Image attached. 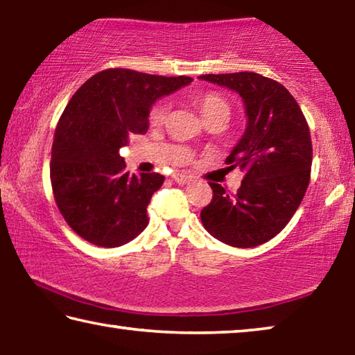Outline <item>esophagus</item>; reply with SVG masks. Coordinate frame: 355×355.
I'll return each mask as SVG.
<instances>
[{"mask_svg":"<svg viewBox=\"0 0 355 355\" xmlns=\"http://www.w3.org/2000/svg\"><path fill=\"white\" fill-rule=\"evenodd\" d=\"M172 178L175 180V182H177L178 184H186V183L192 182V178L188 177V175H184V173H173Z\"/></svg>","mask_w":355,"mask_h":355,"instance_id":"esophagus-1","label":"esophagus"}]
</instances>
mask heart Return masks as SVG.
<instances>
[{
	"label": "heart",
	"mask_w": 355,
	"mask_h": 355,
	"mask_svg": "<svg viewBox=\"0 0 355 355\" xmlns=\"http://www.w3.org/2000/svg\"><path fill=\"white\" fill-rule=\"evenodd\" d=\"M197 107H199L202 117L205 119L207 123L213 122V120H224V122H227L228 117H230V105H228V101L222 95L216 92H207L200 95L197 98ZM167 110H169L167 101H156L150 107L148 122L152 125H161L166 120Z\"/></svg>",
	"instance_id": "1"
}]
</instances>
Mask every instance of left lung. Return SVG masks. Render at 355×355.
<instances>
[{"instance_id":"left-lung-1","label":"left lung","mask_w":355,"mask_h":355,"mask_svg":"<svg viewBox=\"0 0 355 355\" xmlns=\"http://www.w3.org/2000/svg\"><path fill=\"white\" fill-rule=\"evenodd\" d=\"M239 94L248 127L227 156L228 169L244 171L241 188L228 194L209 183L213 199L200 211L209 235L233 248H255L284 230L310 183V130L302 111L280 83L254 71L202 75Z\"/></svg>"}]
</instances>
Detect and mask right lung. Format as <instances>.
<instances>
[{
	"label": "right lung",
	"instance_id": "add662e5",
	"mask_svg": "<svg viewBox=\"0 0 355 355\" xmlns=\"http://www.w3.org/2000/svg\"><path fill=\"white\" fill-rule=\"evenodd\" d=\"M192 81L130 69H107L83 84L55 131L50 178L56 205L78 236L100 248L130 243L147 227L159 173L125 172L120 148L148 130L156 100Z\"/></svg>",
	"mask_w": 355,
	"mask_h": 355
}]
</instances>
